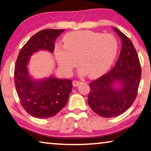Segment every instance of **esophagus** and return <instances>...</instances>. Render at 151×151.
I'll list each match as a JSON object with an SVG mask.
<instances>
[{"mask_svg": "<svg viewBox=\"0 0 151 151\" xmlns=\"http://www.w3.org/2000/svg\"><path fill=\"white\" fill-rule=\"evenodd\" d=\"M80 83H81V82L78 81H73V85L74 87H77L78 85H79Z\"/></svg>", "mask_w": 151, "mask_h": 151, "instance_id": "obj_1", "label": "esophagus"}]
</instances>
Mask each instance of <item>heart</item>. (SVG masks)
Listing matches in <instances>:
<instances>
[{
  "label": "heart",
  "instance_id": "b5f03b06",
  "mask_svg": "<svg viewBox=\"0 0 151 151\" xmlns=\"http://www.w3.org/2000/svg\"><path fill=\"white\" fill-rule=\"evenodd\" d=\"M64 45H57L54 55L58 64L66 73H71L78 61L89 76L102 74L115 60L119 45L111 34L89 30L76 31L63 38Z\"/></svg>",
  "mask_w": 151,
  "mask_h": 151
}]
</instances>
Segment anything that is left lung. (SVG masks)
<instances>
[{
  "label": "left lung",
  "mask_w": 151,
  "mask_h": 151,
  "mask_svg": "<svg viewBox=\"0 0 151 151\" xmlns=\"http://www.w3.org/2000/svg\"><path fill=\"white\" fill-rule=\"evenodd\" d=\"M122 41L120 55L109 73L89 83L88 104L103 117L111 118L125 112L138 93L141 66L133 43L120 30L112 27Z\"/></svg>",
  "instance_id": "left-lung-1"
}]
</instances>
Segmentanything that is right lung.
<instances>
[{"instance_id": "1", "label": "right lung", "mask_w": 151, "mask_h": 151, "mask_svg": "<svg viewBox=\"0 0 151 151\" xmlns=\"http://www.w3.org/2000/svg\"><path fill=\"white\" fill-rule=\"evenodd\" d=\"M64 31L40 30L28 40L18 55L14 72L15 88L22 107L34 117L46 119L55 115L66 104L72 91L71 80L53 75L37 79L28 70L31 56L41 50L53 53L55 40Z\"/></svg>"}]
</instances>
